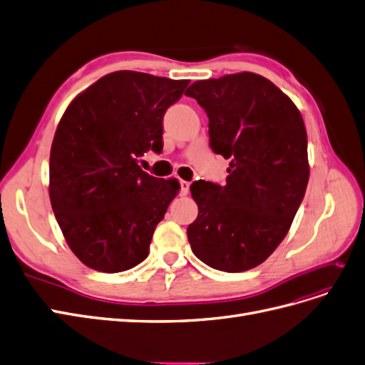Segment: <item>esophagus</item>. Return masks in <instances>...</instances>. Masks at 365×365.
<instances>
[{"instance_id": "obj_1", "label": "esophagus", "mask_w": 365, "mask_h": 365, "mask_svg": "<svg viewBox=\"0 0 365 365\" xmlns=\"http://www.w3.org/2000/svg\"><path fill=\"white\" fill-rule=\"evenodd\" d=\"M180 185H181V195L182 196H185L187 193H189V189H190V182H187V181H180Z\"/></svg>"}]
</instances>
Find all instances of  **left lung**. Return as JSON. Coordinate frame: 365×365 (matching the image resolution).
I'll list each match as a JSON object with an SVG mask.
<instances>
[{
    "instance_id": "left-lung-1",
    "label": "left lung",
    "mask_w": 365,
    "mask_h": 365,
    "mask_svg": "<svg viewBox=\"0 0 365 365\" xmlns=\"http://www.w3.org/2000/svg\"><path fill=\"white\" fill-rule=\"evenodd\" d=\"M185 96L205 109L210 146L231 161L225 185H190L197 204L187 228L192 251L219 271L256 268L288 235L306 193L303 117L280 88L250 71L197 81Z\"/></svg>"
}]
</instances>
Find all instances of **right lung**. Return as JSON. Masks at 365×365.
I'll use <instances>...</instances> for the list:
<instances>
[{"instance_id": "obj_1", "label": "right lung", "mask_w": 365, "mask_h": 365, "mask_svg": "<svg viewBox=\"0 0 365 365\" xmlns=\"http://www.w3.org/2000/svg\"><path fill=\"white\" fill-rule=\"evenodd\" d=\"M190 81L121 70L77 94L50 150L48 195L70 250L88 268L121 272L149 254L157 225L180 192L138 165L163 148V115Z\"/></svg>"}]
</instances>
